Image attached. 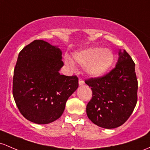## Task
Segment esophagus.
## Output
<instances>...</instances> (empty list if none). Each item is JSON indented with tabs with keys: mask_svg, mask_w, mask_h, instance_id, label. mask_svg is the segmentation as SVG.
Here are the masks:
<instances>
[{
	"mask_svg": "<svg viewBox=\"0 0 150 150\" xmlns=\"http://www.w3.org/2000/svg\"><path fill=\"white\" fill-rule=\"evenodd\" d=\"M84 81L83 80H82V79H79V85H80V86H82V85H84Z\"/></svg>",
	"mask_w": 150,
	"mask_h": 150,
	"instance_id": "34e87169",
	"label": "esophagus"
}]
</instances>
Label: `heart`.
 I'll return each mask as SVG.
<instances>
[{
    "instance_id": "obj_1",
    "label": "heart",
    "mask_w": 150,
    "mask_h": 150,
    "mask_svg": "<svg viewBox=\"0 0 150 150\" xmlns=\"http://www.w3.org/2000/svg\"><path fill=\"white\" fill-rule=\"evenodd\" d=\"M72 58L75 62L84 66L87 75L94 78L104 76L115 61L112 51L100 47H90L77 51L73 53ZM65 62L68 66L74 67L73 62L70 57H65Z\"/></svg>"
}]
</instances>
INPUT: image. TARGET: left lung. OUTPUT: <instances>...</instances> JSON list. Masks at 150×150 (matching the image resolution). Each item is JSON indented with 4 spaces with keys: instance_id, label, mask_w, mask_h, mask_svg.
<instances>
[{
    "instance_id": "left-lung-1",
    "label": "left lung",
    "mask_w": 150,
    "mask_h": 150,
    "mask_svg": "<svg viewBox=\"0 0 150 150\" xmlns=\"http://www.w3.org/2000/svg\"><path fill=\"white\" fill-rule=\"evenodd\" d=\"M118 55L115 67L109 73L85 81L93 91L87 115L94 124L105 129L124 124L137 101L135 64L126 50L120 49Z\"/></svg>"
}]
</instances>
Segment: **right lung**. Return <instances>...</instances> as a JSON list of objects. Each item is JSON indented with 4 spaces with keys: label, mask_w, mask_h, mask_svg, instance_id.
<instances>
[{
    "label": "right lung",
    "mask_w": 150,
    "mask_h": 150,
    "mask_svg": "<svg viewBox=\"0 0 150 150\" xmlns=\"http://www.w3.org/2000/svg\"><path fill=\"white\" fill-rule=\"evenodd\" d=\"M63 65L62 50L46 41H33L20 52L13 95L19 111L28 120L48 124L62 115L67 99L78 88L76 76L60 75Z\"/></svg>",
    "instance_id": "right-lung-1"
}]
</instances>
